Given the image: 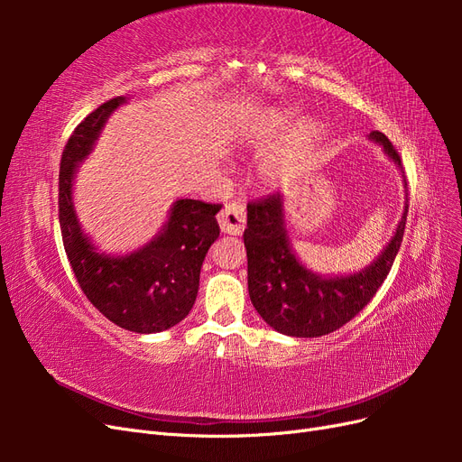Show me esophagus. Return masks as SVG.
<instances>
[{
	"label": "esophagus",
	"instance_id": "obj_1",
	"mask_svg": "<svg viewBox=\"0 0 462 462\" xmlns=\"http://www.w3.org/2000/svg\"><path fill=\"white\" fill-rule=\"evenodd\" d=\"M219 227L227 235H241L246 223V209L241 202H229L223 206V209L217 216Z\"/></svg>",
	"mask_w": 462,
	"mask_h": 462
}]
</instances>
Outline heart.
<instances>
[{
    "label": "heart",
    "instance_id": "1",
    "mask_svg": "<svg viewBox=\"0 0 462 462\" xmlns=\"http://www.w3.org/2000/svg\"><path fill=\"white\" fill-rule=\"evenodd\" d=\"M292 119L291 109H272L268 116L260 117L248 127V143L254 146H270L277 136L287 129ZM319 136V125L316 121H304L291 134L289 141L272 150L260 163V175L268 185H282L295 177L309 153L310 146Z\"/></svg>",
    "mask_w": 462,
    "mask_h": 462
}]
</instances>
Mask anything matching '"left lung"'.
<instances>
[{"instance_id":"8db88e82","label":"left lung","mask_w":462,"mask_h":462,"mask_svg":"<svg viewBox=\"0 0 462 462\" xmlns=\"http://www.w3.org/2000/svg\"><path fill=\"white\" fill-rule=\"evenodd\" d=\"M387 156L401 167V156L383 133L372 131ZM409 206L393 239L366 270L345 277H319L292 254L283 221V197L248 202L245 246L248 258V295L254 309L275 331L291 337H319L351 321L374 299L395 262L402 243Z\"/></svg>"}]
</instances>
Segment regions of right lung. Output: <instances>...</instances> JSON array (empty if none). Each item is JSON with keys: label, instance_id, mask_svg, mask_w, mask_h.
Returning a JSON list of instances; mask_svg holds the SVG:
<instances>
[{"label": "right lung", "instance_id": "1", "mask_svg": "<svg viewBox=\"0 0 462 462\" xmlns=\"http://www.w3.org/2000/svg\"><path fill=\"white\" fill-rule=\"evenodd\" d=\"M123 102V96L111 97L69 136L60 167V226L69 263L96 309L123 329L158 333L185 319L197 300L202 262L219 236L216 214L221 204L180 199L160 235L141 250L127 256L97 253L77 221L73 175Z\"/></svg>", "mask_w": 462, "mask_h": 462}]
</instances>
